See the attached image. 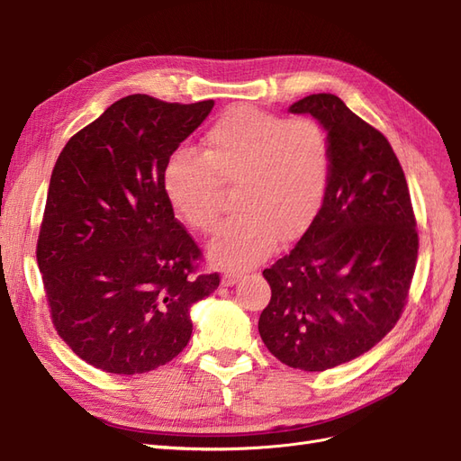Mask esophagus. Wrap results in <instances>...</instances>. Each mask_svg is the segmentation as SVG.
<instances>
[{
  "label": "esophagus",
  "mask_w": 461,
  "mask_h": 461,
  "mask_svg": "<svg viewBox=\"0 0 461 461\" xmlns=\"http://www.w3.org/2000/svg\"><path fill=\"white\" fill-rule=\"evenodd\" d=\"M242 278V273H239V271H232V273H225L222 275V278H221V285L222 286H232V285H236Z\"/></svg>",
  "instance_id": "esophagus-1"
}]
</instances>
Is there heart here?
I'll list each match as a JSON object with an SVG mask.
<instances>
[{"instance_id": "1", "label": "heart", "mask_w": 461, "mask_h": 461, "mask_svg": "<svg viewBox=\"0 0 461 461\" xmlns=\"http://www.w3.org/2000/svg\"><path fill=\"white\" fill-rule=\"evenodd\" d=\"M330 142L312 117H283L232 105L209 124L202 149H176L165 161L161 186L186 225L213 232L222 188L232 186L236 212L222 222L209 256L222 267H248L281 240L305 232L325 200Z\"/></svg>"}]
</instances>
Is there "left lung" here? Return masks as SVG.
I'll use <instances>...</instances> for the list:
<instances>
[{"instance_id": "8db88e82", "label": "left lung", "mask_w": 461, "mask_h": 461, "mask_svg": "<svg viewBox=\"0 0 461 461\" xmlns=\"http://www.w3.org/2000/svg\"><path fill=\"white\" fill-rule=\"evenodd\" d=\"M327 131L325 200L290 254L263 271L259 315L267 350L285 366L325 371L381 342L406 308L420 239L406 176L383 132L334 94L290 105Z\"/></svg>"}]
</instances>
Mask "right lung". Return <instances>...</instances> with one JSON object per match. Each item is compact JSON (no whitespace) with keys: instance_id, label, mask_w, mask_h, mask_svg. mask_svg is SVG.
<instances>
[{"instance_id":"add662e5","label":"right lung","mask_w":461,"mask_h":461,"mask_svg":"<svg viewBox=\"0 0 461 461\" xmlns=\"http://www.w3.org/2000/svg\"><path fill=\"white\" fill-rule=\"evenodd\" d=\"M213 100L115 102L55 161L36 259L51 323L86 364L136 375L169 364L192 334L190 308L219 286L167 202L165 161Z\"/></svg>"}]
</instances>
